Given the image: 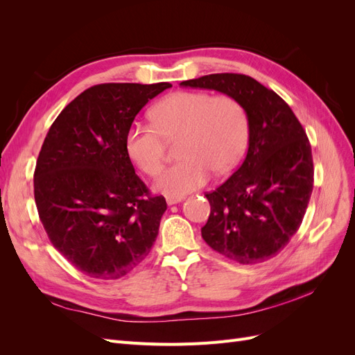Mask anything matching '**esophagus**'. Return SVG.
Instances as JSON below:
<instances>
[{"label": "esophagus", "mask_w": 355, "mask_h": 355, "mask_svg": "<svg viewBox=\"0 0 355 355\" xmlns=\"http://www.w3.org/2000/svg\"><path fill=\"white\" fill-rule=\"evenodd\" d=\"M185 200V197H167L166 201L168 206H173V204H178V202H182Z\"/></svg>", "instance_id": "1"}]
</instances>
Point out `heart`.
<instances>
[{"label": "heart", "instance_id": "1", "mask_svg": "<svg viewBox=\"0 0 355 355\" xmlns=\"http://www.w3.org/2000/svg\"><path fill=\"white\" fill-rule=\"evenodd\" d=\"M151 125L128 128L124 149L132 163L149 176L164 163V141H178L176 164L154 184L155 191L182 197L207 184L211 171L231 170L247 144V118L230 96L178 92L158 102L149 112Z\"/></svg>", "mask_w": 355, "mask_h": 355}]
</instances>
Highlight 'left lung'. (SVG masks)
Wrapping results in <instances>:
<instances>
[{
    "label": "left lung",
    "mask_w": 355,
    "mask_h": 355,
    "mask_svg": "<svg viewBox=\"0 0 355 355\" xmlns=\"http://www.w3.org/2000/svg\"><path fill=\"white\" fill-rule=\"evenodd\" d=\"M180 85L230 96L249 123L243 164L206 194L204 241L243 265L271 259L299 230L313 192V154L304 127L280 96L249 75L210 73Z\"/></svg>",
    "instance_id": "obj_1"
}]
</instances>
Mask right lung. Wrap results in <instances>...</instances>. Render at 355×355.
I'll list each match as a JSON object with an SVG mask.
<instances>
[{"mask_svg":"<svg viewBox=\"0 0 355 355\" xmlns=\"http://www.w3.org/2000/svg\"><path fill=\"white\" fill-rule=\"evenodd\" d=\"M168 83H108L65 106L41 146L34 197L51 244L77 270L116 280L141 263L167 209L124 149L135 116Z\"/></svg>","mask_w":355,"mask_h":355,"instance_id":"add662e5","label":"right lung"}]
</instances>
